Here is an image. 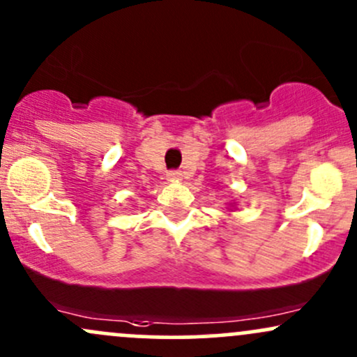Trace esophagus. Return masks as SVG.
I'll return each instance as SVG.
<instances>
[{"instance_id":"esophagus-1","label":"esophagus","mask_w":357,"mask_h":357,"mask_svg":"<svg viewBox=\"0 0 357 357\" xmlns=\"http://www.w3.org/2000/svg\"><path fill=\"white\" fill-rule=\"evenodd\" d=\"M167 178L170 180V182H178V180H182V174H180V172H168Z\"/></svg>"}]
</instances>
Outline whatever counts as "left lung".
I'll return each mask as SVG.
<instances>
[{
    "instance_id": "8db88e82",
    "label": "left lung",
    "mask_w": 357,
    "mask_h": 357,
    "mask_svg": "<svg viewBox=\"0 0 357 357\" xmlns=\"http://www.w3.org/2000/svg\"><path fill=\"white\" fill-rule=\"evenodd\" d=\"M228 209H229V211L235 209V204H228Z\"/></svg>"
}]
</instances>
